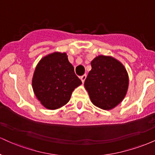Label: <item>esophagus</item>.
Segmentation results:
<instances>
[{
	"label": "esophagus",
	"mask_w": 155,
	"mask_h": 155,
	"mask_svg": "<svg viewBox=\"0 0 155 155\" xmlns=\"http://www.w3.org/2000/svg\"><path fill=\"white\" fill-rule=\"evenodd\" d=\"M86 77H87V75L86 74H84V75L80 76V79L81 80V81H82V82H84L85 79H86Z\"/></svg>",
	"instance_id": "esophagus-1"
}]
</instances>
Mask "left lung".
<instances>
[{"instance_id":"left-lung-1","label":"left lung","mask_w":155,"mask_h":155,"mask_svg":"<svg viewBox=\"0 0 155 155\" xmlns=\"http://www.w3.org/2000/svg\"><path fill=\"white\" fill-rule=\"evenodd\" d=\"M92 70L84 81L92 103L104 110L120 104L127 94L129 77L125 68L113 57L99 55L91 62Z\"/></svg>"}]
</instances>
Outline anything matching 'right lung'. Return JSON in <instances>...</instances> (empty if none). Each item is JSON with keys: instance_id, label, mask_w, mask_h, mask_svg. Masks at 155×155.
Wrapping results in <instances>:
<instances>
[{"instance_id": "1", "label": "right lung", "mask_w": 155, "mask_h": 155, "mask_svg": "<svg viewBox=\"0 0 155 155\" xmlns=\"http://www.w3.org/2000/svg\"><path fill=\"white\" fill-rule=\"evenodd\" d=\"M81 84L67 54L59 51L46 55L38 62L32 79L35 97L50 110L65 106L74 89Z\"/></svg>"}]
</instances>
